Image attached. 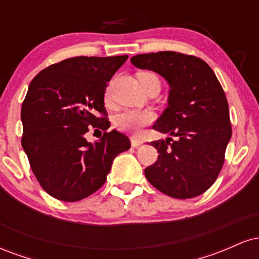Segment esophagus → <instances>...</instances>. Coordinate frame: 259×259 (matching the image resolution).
Wrapping results in <instances>:
<instances>
[{"label":"esophagus","mask_w":259,"mask_h":259,"mask_svg":"<svg viewBox=\"0 0 259 259\" xmlns=\"http://www.w3.org/2000/svg\"><path fill=\"white\" fill-rule=\"evenodd\" d=\"M144 144V140L141 138H138V136H132V146L133 147H139L140 145Z\"/></svg>","instance_id":"1"}]
</instances>
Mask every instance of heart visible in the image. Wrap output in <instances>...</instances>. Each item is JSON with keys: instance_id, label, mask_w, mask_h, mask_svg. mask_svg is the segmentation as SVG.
<instances>
[{"instance_id": "1", "label": "heart", "mask_w": 259, "mask_h": 259, "mask_svg": "<svg viewBox=\"0 0 259 259\" xmlns=\"http://www.w3.org/2000/svg\"><path fill=\"white\" fill-rule=\"evenodd\" d=\"M140 78L142 79H157L153 73H140ZM153 119V114L150 111H140V109H127L119 113L115 117V124L121 130H126L133 134H138L141 127L147 125Z\"/></svg>"}]
</instances>
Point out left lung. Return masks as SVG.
I'll list each match as a JSON object with an SVG mask.
<instances>
[{
    "label": "left lung",
    "instance_id": "1",
    "mask_svg": "<svg viewBox=\"0 0 259 259\" xmlns=\"http://www.w3.org/2000/svg\"><path fill=\"white\" fill-rule=\"evenodd\" d=\"M140 69L168 81V107L153 129L175 140L152 141L158 159L145 169L147 180L163 194L191 198L207 191L221 173L231 138L224 90L203 59L173 51L134 56Z\"/></svg>",
    "mask_w": 259,
    "mask_h": 259
}]
</instances>
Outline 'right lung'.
<instances>
[{
    "label": "right lung",
    "mask_w": 259,
    "mask_h": 259,
    "mask_svg": "<svg viewBox=\"0 0 259 259\" xmlns=\"http://www.w3.org/2000/svg\"><path fill=\"white\" fill-rule=\"evenodd\" d=\"M127 56L73 57L52 64L32 79L22 105L24 148L32 173L52 197L75 202L106 183L113 159L130 148L117 130L106 132L107 82ZM105 130L96 143L84 134Z\"/></svg>",
    "instance_id": "1"
}]
</instances>
